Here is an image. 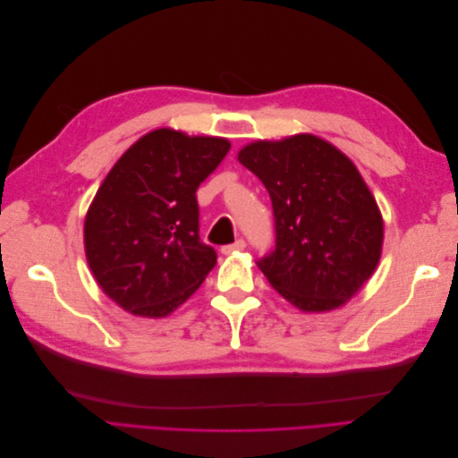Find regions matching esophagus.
Instances as JSON below:
<instances>
[{
    "label": "esophagus",
    "mask_w": 458,
    "mask_h": 458,
    "mask_svg": "<svg viewBox=\"0 0 458 458\" xmlns=\"http://www.w3.org/2000/svg\"><path fill=\"white\" fill-rule=\"evenodd\" d=\"M244 248H246V242L242 239H239V241H234L233 244H225L224 248H221V252H224V254H233V252L244 250Z\"/></svg>",
    "instance_id": "1"
}]
</instances>
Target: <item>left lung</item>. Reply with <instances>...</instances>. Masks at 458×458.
<instances>
[{
    "label": "left lung",
    "instance_id": "8db88e82",
    "mask_svg": "<svg viewBox=\"0 0 458 458\" xmlns=\"http://www.w3.org/2000/svg\"><path fill=\"white\" fill-rule=\"evenodd\" d=\"M239 162L266 185L275 248L258 259L269 284L301 311H330L378 266L384 224L353 162L310 133L256 141Z\"/></svg>",
    "mask_w": 458,
    "mask_h": 458
}]
</instances>
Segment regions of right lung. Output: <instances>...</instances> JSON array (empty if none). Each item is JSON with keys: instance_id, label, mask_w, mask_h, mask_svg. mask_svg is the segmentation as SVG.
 I'll list each match as a JSON object with an SVG mask.
<instances>
[{"instance_id": "1", "label": "right lung", "mask_w": 458, "mask_h": 458, "mask_svg": "<svg viewBox=\"0 0 458 458\" xmlns=\"http://www.w3.org/2000/svg\"><path fill=\"white\" fill-rule=\"evenodd\" d=\"M231 148L221 137L168 128L133 143L89 206V269L122 310L165 317L195 293L217 254L199 237L197 189Z\"/></svg>"}]
</instances>
